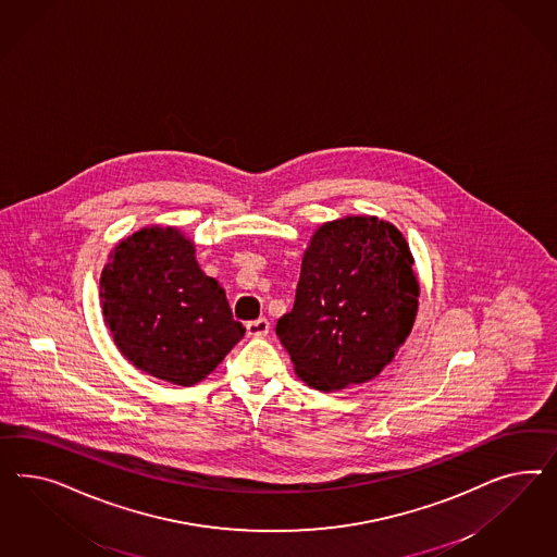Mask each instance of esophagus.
Masks as SVG:
<instances>
[{"label": "esophagus", "instance_id": "esophagus-1", "mask_svg": "<svg viewBox=\"0 0 557 557\" xmlns=\"http://www.w3.org/2000/svg\"><path fill=\"white\" fill-rule=\"evenodd\" d=\"M268 333H270V321L268 319L247 322V335L249 337H265Z\"/></svg>", "mask_w": 557, "mask_h": 557}]
</instances>
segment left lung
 Here are the masks:
<instances>
[{
	"instance_id": "1",
	"label": "left lung",
	"mask_w": 557,
	"mask_h": 557,
	"mask_svg": "<svg viewBox=\"0 0 557 557\" xmlns=\"http://www.w3.org/2000/svg\"><path fill=\"white\" fill-rule=\"evenodd\" d=\"M412 265L405 236L386 220L345 216L317 228L294 308L275 326L302 382L333 392L388 366L419 310Z\"/></svg>"
}]
</instances>
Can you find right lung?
<instances>
[{"label": "right lung", "mask_w": 557, "mask_h": 557, "mask_svg": "<svg viewBox=\"0 0 557 557\" xmlns=\"http://www.w3.org/2000/svg\"><path fill=\"white\" fill-rule=\"evenodd\" d=\"M100 298L120 354L175 386L202 382L245 335L194 243L173 226L122 238L101 271Z\"/></svg>", "instance_id": "obj_1"}]
</instances>
